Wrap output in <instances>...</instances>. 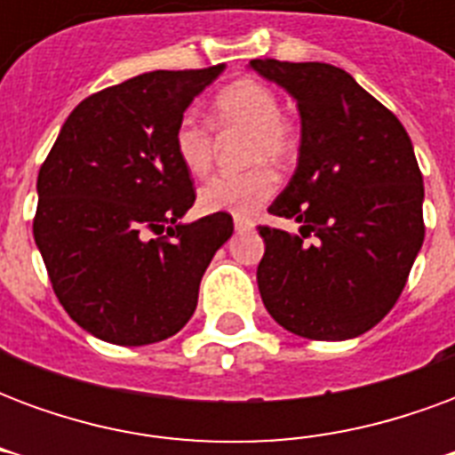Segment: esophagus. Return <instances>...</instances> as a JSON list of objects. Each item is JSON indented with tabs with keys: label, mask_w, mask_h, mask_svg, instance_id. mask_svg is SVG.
Instances as JSON below:
<instances>
[{
	"label": "esophagus",
	"mask_w": 455,
	"mask_h": 455,
	"mask_svg": "<svg viewBox=\"0 0 455 455\" xmlns=\"http://www.w3.org/2000/svg\"><path fill=\"white\" fill-rule=\"evenodd\" d=\"M234 228H236L238 234H243V231H251V228H253V221H251V219H236V221H234Z\"/></svg>",
	"instance_id": "1"
}]
</instances>
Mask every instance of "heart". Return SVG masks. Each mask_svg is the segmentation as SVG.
I'll return each instance as SVG.
<instances>
[{
	"instance_id": "obj_1",
	"label": "heart",
	"mask_w": 455,
	"mask_h": 455,
	"mask_svg": "<svg viewBox=\"0 0 455 455\" xmlns=\"http://www.w3.org/2000/svg\"><path fill=\"white\" fill-rule=\"evenodd\" d=\"M207 121L217 133L246 131L243 160L253 163L243 172L217 175L199 188L197 204L204 214L251 217L275 195L277 172L297 153V129L280 112V97L258 80H238L214 94ZM172 148L189 175H207L214 163V133L197 116L185 114L172 133Z\"/></svg>"
}]
</instances>
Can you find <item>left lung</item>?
<instances>
[{
  "label": "left lung",
  "instance_id": "obj_1",
  "mask_svg": "<svg viewBox=\"0 0 455 455\" xmlns=\"http://www.w3.org/2000/svg\"><path fill=\"white\" fill-rule=\"evenodd\" d=\"M251 68L283 84L302 116L295 175L267 207L302 228L290 236L258 227L263 305L305 339L365 334L400 299L424 241V182L410 136L341 68L275 58Z\"/></svg>",
  "mask_w": 455,
  "mask_h": 455
}]
</instances>
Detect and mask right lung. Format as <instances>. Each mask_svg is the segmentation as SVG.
I'll use <instances>...</instances> for the list:
<instances>
[{"label":"right lung","mask_w":455,"mask_h":455,"mask_svg":"<svg viewBox=\"0 0 455 455\" xmlns=\"http://www.w3.org/2000/svg\"><path fill=\"white\" fill-rule=\"evenodd\" d=\"M221 70H153L90 94L38 170L36 246L58 302L102 341L178 334L209 260L234 234L231 214L178 221L197 192L172 133Z\"/></svg>","instance_id":"add662e5"}]
</instances>
